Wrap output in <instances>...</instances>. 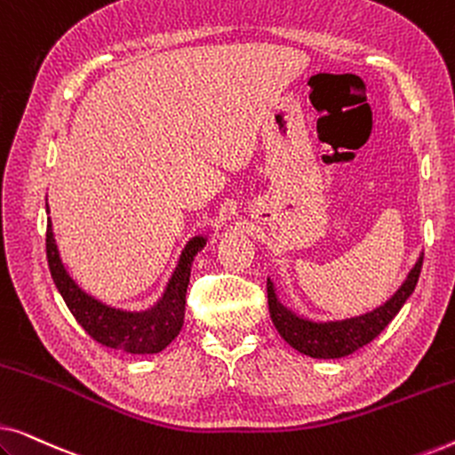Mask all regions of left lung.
<instances>
[{
    "label": "left lung",
    "mask_w": 455,
    "mask_h": 455,
    "mask_svg": "<svg viewBox=\"0 0 455 455\" xmlns=\"http://www.w3.org/2000/svg\"><path fill=\"white\" fill-rule=\"evenodd\" d=\"M420 269L422 257L416 260V265L408 273L402 288L387 302L377 307L375 310H371V313L352 316V319L327 323H316L291 313L288 307H283L277 300L275 285H273L271 279H267V298H269L271 321L279 335L300 354H307L310 358L325 360L347 356V354L356 352L358 347L371 344L389 325L391 319L400 313L403 302L408 300L416 288V283H419Z\"/></svg>",
    "instance_id": "1"
}]
</instances>
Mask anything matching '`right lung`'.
Wrapping results in <instances>:
<instances>
[{
    "instance_id": "obj_1",
    "label": "right lung",
    "mask_w": 455,
    "mask_h": 455,
    "mask_svg": "<svg viewBox=\"0 0 455 455\" xmlns=\"http://www.w3.org/2000/svg\"><path fill=\"white\" fill-rule=\"evenodd\" d=\"M45 244L49 271H52L55 288L64 298L66 307L70 308L78 325L99 344L128 354H157L178 338L180 329L184 325L186 290H188L190 282L192 260H195L198 251L207 244V238L196 235L186 244L161 300L153 308L142 310V313L111 308L78 288V283L68 275L66 267L60 259L58 244L53 240L52 220H47Z\"/></svg>"
}]
</instances>
